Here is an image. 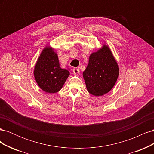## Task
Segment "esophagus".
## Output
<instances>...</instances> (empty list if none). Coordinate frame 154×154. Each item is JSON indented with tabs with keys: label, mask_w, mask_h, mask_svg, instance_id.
<instances>
[{
	"label": "esophagus",
	"mask_w": 154,
	"mask_h": 154,
	"mask_svg": "<svg viewBox=\"0 0 154 154\" xmlns=\"http://www.w3.org/2000/svg\"><path fill=\"white\" fill-rule=\"evenodd\" d=\"M73 74H74V75H78V74L80 73V71H79V69L78 68H74L73 69Z\"/></svg>",
	"instance_id": "obj_1"
}]
</instances>
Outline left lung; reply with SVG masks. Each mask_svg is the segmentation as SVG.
Listing matches in <instances>:
<instances>
[{
  "label": "left lung",
  "instance_id": "obj_1",
  "mask_svg": "<svg viewBox=\"0 0 154 154\" xmlns=\"http://www.w3.org/2000/svg\"><path fill=\"white\" fill-rule=\"evenodd\" d=\"M119 75L117 62L106 45L92 53L83 72L88 92L94 96L109 92L115 85Z\"/></svg>",
  "mask_w": 154,
  "mask_h": 154
}]
</instances>
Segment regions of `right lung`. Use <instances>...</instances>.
<instances>
[{
  "instance_id": "right-lung-1",
  "label": "right lung",
  "mask_w": 154,
  "mask_h": 154,
  "mask_svg": "<svg viewBox=\"0 0 154 154\" xmlns=\"http://www.w3.org/2000/svg\"><path fill=\"white\" fill-rule=\"evenodd\" d=\"M67 69L60 67L59 60L52 48H45L35 66L34 75L39 87L46 92L55 93L63 87L69 76Z\"/></svg>"
}]
</instances>
